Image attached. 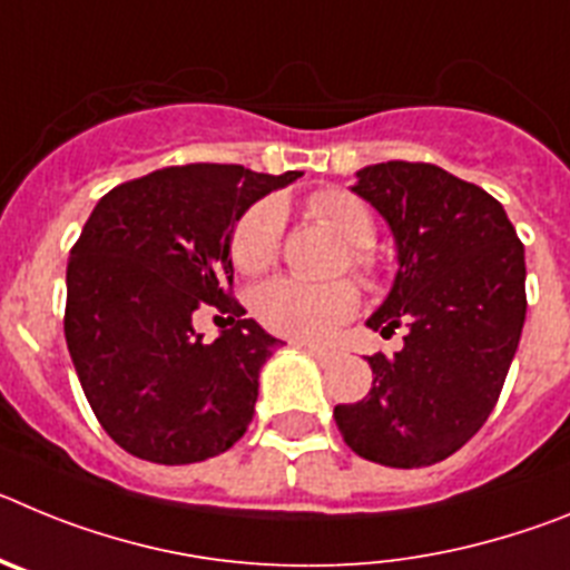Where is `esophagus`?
<instances>
[{"mask_svg": "<svg viewBox=\"0 0 570 570\" xmlns=\"http://www.w3.org/2000/svg\"><path fill=\"white\" fill-rule=\"evenodd\" d=\"M305 351H308V354L311 356H314V360H320V362H331V356H334V354H331V351H325V347H305Z\"/></svg>", "mask_w": 570, "mask_h": 570, "instance_id": "esophagus-1", "label": "esophagus"}]
</instances>
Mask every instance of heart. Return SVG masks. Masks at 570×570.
Masks as SVG:
<instances>
[{
	"instance_id": "b5f03b06",
	"label": "heart",
	"mask_w": 570,
	"mask_h": 570,
	"mask_svg": "<svg viewBox=\"0 0 570 570\" xmlns=\"http://www.w3.org/2000/svg\"><path fill=\"white\" fill-rule=\"evenodd\" d=\"M308 208L325 228L345 242L347 265L360 274H374V259L367 248L376 239V223L360 196L347 190H322L311 196ZM282 219L285 216L276 199H262L245 210L230 236V259L242 274H259L274 265L279 254ZM250 308L274 334L296 342H322L356 314L360 291L347 279L311 285L291 276H276L254 291Z\"/></svg>"
}]
</instances>
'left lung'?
Segmentation results:
<instances>
[{
	"label": "left lung",
	"instance_id": "left-lung-1",
	"mask_svg": "<svg viewBox=\"0 0 570 570\" xmlns=\"http://www.w3.org/2000/svg\"><path fill=\"white\" fill-rule=\"evenodd\" d=\"M356 196L394 234L396 268L367 328L391 336L394 356H367L365 400L336 405L354 454L391 468L448 460L482 428L500 400L525 325V248L491 194L428 163L356 170Z\"/></svg>",
	"mask_w": 570,
	"mask_h": 570
}]
</instances>
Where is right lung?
Instances as JSON below:
<instances>
[{
	"label": "right lung",
	"instance_id": "obj_1",
	"mask_svg": "<svg viewBox=\"0 0 570 570\" xmlns=\"http://www.w3.org/2000/svg\"><path fill=\"white\" fill-rule=\"evenodd\" d=\"M242 165H176L105 194L70 248L65 340L99 425L139 460L190 465L248 431L279 340L230 299V236L265 194L299 179ZM214 304V343L193 314Z\"/></svg>",
	"mask_w": 570,
	"mask_h": 570
}]
</instances>
